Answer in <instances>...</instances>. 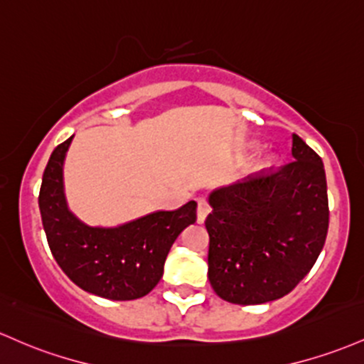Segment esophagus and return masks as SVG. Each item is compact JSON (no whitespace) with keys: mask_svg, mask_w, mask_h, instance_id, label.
I'll return each instance as SVG.
<instances>
[{"mask_svg":"<svg viewBox=\"0 0 364 364\" xmlns=\"http://www.w3.org/2000/svg\"><path fill=\"white\" fill-rule=\"evenodd\" d=\"M197 203H198V205H197V221L202 225V223L205 221L207 214L210 213V207H209V202H207L203 197L198 198Z\"/></svg>","mask_w":364,"mask_h":364,"instance_id":"esophagus-1","label":"esophagus"}]
</instances>
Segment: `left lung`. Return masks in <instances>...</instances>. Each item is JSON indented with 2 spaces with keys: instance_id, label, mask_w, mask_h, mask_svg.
<instances>
[{
  "instance_id": "obj_1",
  "label": "left lung",
  "mask_w": 364,
  "mask_h": 364,
  "mask_svg": "<svg viewBox=\"0 0 364 364\" xmlns=\"http://www.w3.org/2000/svg\"><path fill=\"white\" fill-rule=\"evenodd\" d=\"M295 161L247 176L209 195V282L231 304L254 306L292 292L328 233L321 159L292 134Z\"/></svg>"
}]
</instances>
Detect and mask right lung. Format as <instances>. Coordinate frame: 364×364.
Returning <instances> with one entry per match:
<instances>
[{
	"label": "right lung",
	"instance_id": "add662e5",
	"mask_svg": "<svg viewBox=\"0 0 364 364\" xmlns=\"http://www.w3.org/2000/svg\"><path fill=\"white\" fill-rule=\"evenodd\" d=\"M72 138L53 150L39 190V210L51 254L63 273L86 292L110 301L143 297L161 282L176 238L197 221V202L115 228L85 225L70 213L63 193V161Z\"/></svg>",
	"mask_w": 364,
	"mask_h": 364
}]
</instances>
